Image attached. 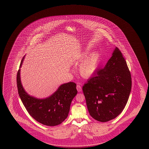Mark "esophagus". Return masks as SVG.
Here are the masks:
<instances>
[{"label":"esophagus","mask_w":149,"mask_h":149,"mask_svg":"<svg viewBox=\"0 0 149 149\" xmlns=\"http://www.w3.org/2000/svg\"><path fill=\"white\" fill-rule=\"evenodd\" d=\"M77 89L78 92H81L82 91V87H81V85L79 84H77Z\"/></svg>","instance_id":"1"}]
</instances>
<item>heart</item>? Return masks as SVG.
Here are the masks:
<instances>
[{"instance_id": "obj_1", "label": "heart", "mask_w": 149, "mask_h": 149, "mask_svg": "<svg viewBox=\"0 0 149 149\" xmlns=\"http://www.w3.org/2000/svg\"><path fill=\"white\" fill-rule=\"evenodd\" d=\"M88 54L87 49L81 54V58L86 57ZM100 54L98 51L93 52L85 59L79 66V72L82 77L88 78L92 77L95 72L99 65Z\"/></svg>"}]
</instances>
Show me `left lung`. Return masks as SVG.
Masks as SVG:
<instances>
[{
	"label": "left lung",
	"instance_id": "1",
	"mask_svg": "<svg viewBox=\"0 0 149 149\" xmlns=\"http://www.w3.org/2000/svg\"><path fill=\"white\" fill-rule=\"evenodd\" d=\"M132 88L131 72L117 47L104 68L82 87L91 116L107 122L119 115L126 105Z\"/></svg>",
	"mask_w": 149,
	"mask_h": 149
}]
</instances>
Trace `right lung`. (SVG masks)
Here are the masks:
<instances>
[{
	"mask_svg": "<svg viewBox=\"0 0 149 149\" xmlns=\"http://www.w3.org/2000/svg\"><path fill=\"white\" fill-rule=\"evenodd\" d=\"M24 57L19 65L21 67ZM18 95L28 113L36 121L46 126H54L68 117L70 104L77 93V85L73 82L64 84L49 97L37 99L30 96L23 88L20 79V69L17 74Z\"/></svg>",
	"mask_w": 149,
	"mask_h": 149,
	"instance_id": "obj_1",
	"label": "right lung"
}]
</instances>
